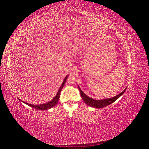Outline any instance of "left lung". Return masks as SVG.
Masks as SVG:
<instances>
[{"mask_svg":"<svg viewBox=\"0 0 149 149\" xmlns=\"http://www.w3.org/2000/svg\"><path fill=\"white\" fill-rule=\"evenodd\" d=\"M79 90L80 91L81 96L83 99V100L84 101V102L87 104V105L90 106V107H93L95 108H97V109H100V108H102L104 107L107 106L110 104H111L112 103H113V102H115L116 101L118 98H119L121 96H122L123 93H125V90H126L125 89L122 93H120L119 95H117L116 96H114L112 98H108V99H104V100H93L92 98H90V97L87 96L85 93L81 90V89L79 88V86H78Z\"/></svg>","mask_w":149,"mask_h":149,"instance_id":"obj_1","label":"left lung"}]
</instances>
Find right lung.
Returning a JSON list of instances; mask_svg holds the SVG:
<instances>
[{"instance_id": "right-lung-1", "label": "right lung", "mask_w": 149, "mask_h": 149, "mask_svg": "<svg viewBox=\"0 0 149 149\" xmlns=\"http://www.w3.org/2000/svg\"><path fill=\"white\" fill-rule=\"evenodd\" d=\"M68 75H67L65 77V78L64 79L63 84L61 85V87L59 88V89L56 95L55 96V97L53 99V100L52 101H50L49 102L46 103V104H38V105H34V104H29V103H27V102H23L24 103L26 104L27 105H28L33 108H34L36 109H37V110H40V111H44V110H47V109H50L52 107H53V106H56V104H58V100H59V96H60V93L61 91L62 90V88H63L65 81H66V80H67L68 79ZM21 101V100H20Z\"/></svg>"}]
</instances>
